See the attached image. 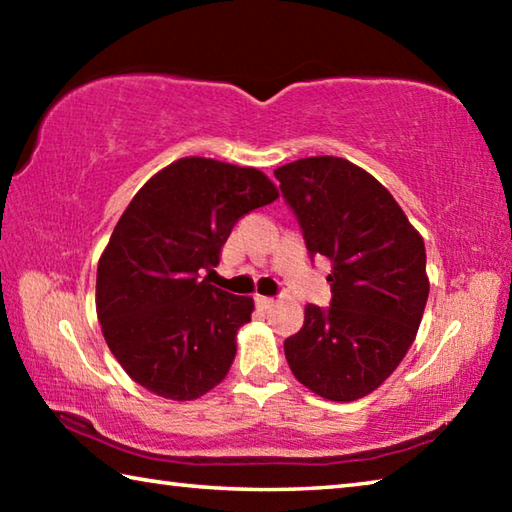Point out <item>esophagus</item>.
Segmentation results:
<instances>
[{"label":"esophagus","mask_w":512,"mask_h":512,"mask_svg":"<svg viewBox=\"0 0 512 512\" xmlns=\"http://www.w3.org/2000/svg\"><path fill=\"white\" fill-rule=\"evenodd\" d=\"M273 298H266V296H255V305H257V309H262V311H266V309H271L273 307Z\"/></svg>","instance_id":"esophagus-1"}]
</instances>
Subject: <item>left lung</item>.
Listing matches in <instances>:
<instances>
[{
  "label": "left lung",
  "mask_w": 512,
  "mask_h": 512,
  "mask_svg": "<svg viewBox=\"0 0 512 512\" xmlns=\"http://www.w3.org/2000/svg\"><path fill=\"white\" fill-rule=\"evenodd\" d=\"M311 259L332 262V302L307 305L305 325L284 341L300 384L352 402L384 384L418 334L429 298L427 253L391 192L334 155L275 169Z\"/></svg>",
  "instance_id": "obj_1"
}]
</instances>
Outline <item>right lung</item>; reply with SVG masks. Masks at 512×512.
<instances>
[{
	"label": "right lung",
	"instance_id": "add662e5",
	"mask_svg": "<svg viewBox=\"0 0 512 512\" xmlns=\"http://www.w3.org/2000/svg\"><path fill=\"white\" fill-rule=\"evenodd\" d=\"M253 167L183 158L155 173L121 214L97 268V316L119 366L146 391L187 402L235 361L253 298L216 289L203 271L241 216L273 203Z\"/></svg>",
	"mask_w": 512,
	"mask_h": 512
}]
</instances>
